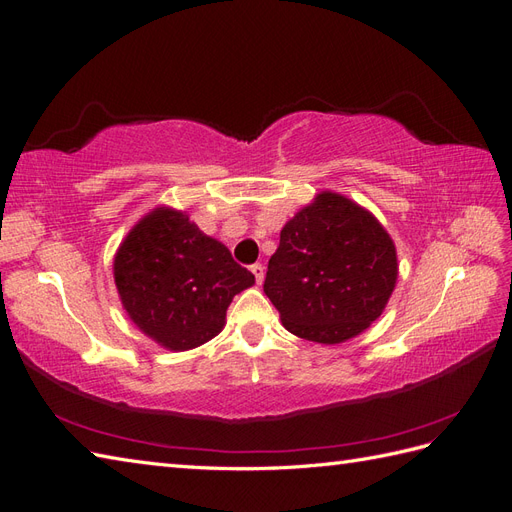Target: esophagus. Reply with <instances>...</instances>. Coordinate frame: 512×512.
<instances>
[{"instance_id":"34e87169","label":"esophagus","mask_w":512,"mask_h":512,"mask_svg":"<svg viewBox=\"0 0 512 512\" xmlns=\"http://www.w3.org/2000/svg\"><path fill=\"white\" fill-rule=\"evenodd\" d=\"M250 271L254 273V277H256V284H262L265 282V267L260 265V262H256V265H252L250 267Z\"/></svg>"}]
</instances>
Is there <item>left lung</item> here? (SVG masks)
<instances>
[{
    "label": "left lung",
    "instance_id": "obj_1",
    "mask_svg": "<svg viewBox=\"0 0 512 512\" xmlns=\"http://www.w3.org/2000/svg\"><path fill=\"white\" fill-rule=\"evenodd\" d=\"M397 273L395 243L376 215L324 190L284 224L265 294L286 331L333 346L380 318Z\"/></svg>",
    "mask_w": 512,
    "mask_h": 512
}]
</instances>
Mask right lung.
Segmentation results:
<instances>
[{
    "mask_svg": "<svg viewBox=\"0 0 512 512\" xmlns=\"http://www.w3.org/2000/svg\"><path fill=\"white\" fill-rule=\"evenodd\" d=\"M113 275L128 318L158 346L183 352L207 344L226 324L235 294L254 275L185 211L156 207L117 247Z\"/></svg>",
    "mask_w": 512,
    "mask_h": 512,
    "instance_id": "obj_1",
    "label": "right lung"
}]
</instances>
